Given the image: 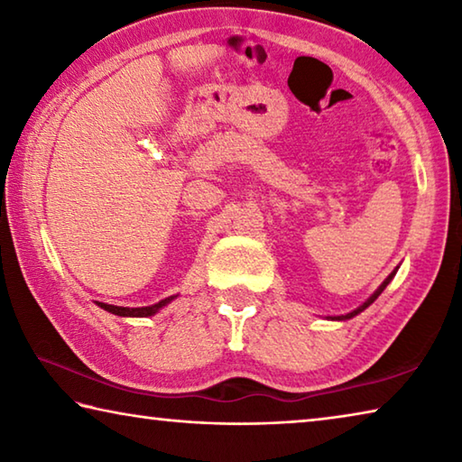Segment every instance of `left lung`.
Masks as SVG:
<instances>
[{
  "label": "left lung",
  "mask_w": 462,
  "mask_h": 462,
  "mask_svg": "<svg viewBox=\"0 0 462 462\" xmlns=\"http://www.w3.org/2000/svg\"><path fill=\"white\" fill-rule=\"evenodd\" d=\"M395 277V271L393 273H391V275L385 279V281H383V283L379 285V289H377V291H374L371 297H369V300H366L365 303H363V306H358L355 311H350V314H346V316H338V318H332V319H350V318H355L356 314H361V311L363 310H366V308H369L371 306V303L374 301V300H377V297L383 293V289H385L389 283H391V279H393Z\"/></svg>",
  "instance_id": "left-lung-1"
}]
</instances>
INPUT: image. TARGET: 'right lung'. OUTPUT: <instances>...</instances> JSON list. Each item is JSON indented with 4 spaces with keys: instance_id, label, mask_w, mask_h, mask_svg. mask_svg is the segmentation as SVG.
Instances as JSON below:
<instances>
[{
    "instance_id": "right-lung-1",
    "label": "right lung",
    "mask_w": 462,
    "mask_h": 462,
    "mask_svg": "<svg viewBox=\"0 0 462 462\" xmlns=\"http://www.w3.org/2000/svg\"><path fill=\"white\" fill-rule=\"evenodd\" d=\"M175 300V295L167 297V300H161L159 303H154V306H146V308H122V306H109V303H101L97 301L99 308H104L106 311H112L116 316H122V318H148V316H154L156 311L161 308H165L167 303H171Z\"/></svg>"
}]
</instances>
